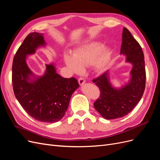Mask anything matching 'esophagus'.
<instances>
[{
  "mask_svg": "<svg viewBox=\"0 0 160 160\" xmlns=\"http://www.w3.org/2000/svg\"><path fill=\"white\" fill-rule=\"evenodd\" d=\"M78 82L80 85H82L83 84H84V83L85 82V79L83 78V77H79V78L78 79Z\"/></svg>",
  "mask_w": 160,
  "mask_h": 160,
  "instance_id": "1",
  "label": "esophagus"
}]
</instances>
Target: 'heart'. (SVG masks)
Masks as SVG:
<instances>
[{
	"label": "heart",
	"mask_w": 160,
	"mask_h": 160,
	"mask_svg": "<svg viewBox=\"0 0 160 160\" xmlns=\"http://www.w3.org/2000/svg\"><path fill=\"white\" fill-rule=\"evenodd\" d=\"M103 49L104 45L103 43L97 41L90 42L74 51L72 56L65 54L64 56L65 61L72 71L79 72L81 70V66H88L93 64ZM110 56V50H104L98 61V65L99 67L105 65L109 61Z\"/></svg>",
	"instance_id": "1"
}]
</instances>
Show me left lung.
<instances>
[{
    "label": "left lung",
    "instance_id": "obj_1",
    "mask_svg": "<svg viewBox=\"0 0 160 160\" xmlns=\"http://www.w3.org/2000/svg\"><path fill=\"white\" fill-rule=\"evenodd\" d=\"M121 54L126 55V61L133 64L129 83L119 89L113 88L109 82L108 72L93 79L100 91L99 97L93 103L94 108L107 119L121 118L131 112L142 98L146 88V73L142 49L125 27L122 33Z\"/></svg>",
    "mask_w": 160,
    "mask_h": 160
}]
</instances>
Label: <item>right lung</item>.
I'll return each instance as SVG.
<instances>
[{
    "mask_svg": "<svg viewBox=\"0 0 160 160\" xmlns=\"http://www.w3.org/2000/svg\"><path fill=\"white\" fill-rule=\"evenodd\" d=\"M42 34L31 32L27 36L14 57L12 81L14 95L22 108L38 122H59L68 109L72 93L79 87L75 77L63 78L55 67L47 65L45 74L29 82L32 72L26 63V56L45 45Z\"/></svg>",
    "mask_w": 160,
    "mask_h": 160,
    "instance_id": "obj_1",
    "label": "right lung"
}]
</instances>
